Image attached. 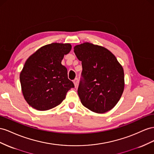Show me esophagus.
I'll return each mask as SVG.
<instances>
[{"label": "esophagus", "instance_id": "34e87169", "mask_svg": "<svg viewBox=\"0 0 154 154\" xmlns=\"http://www.w3.org/2000/svg\"><path fill=\"white\" fill-rule=\"evenodd\" d=\"M73 83H74V85H75V87H77V85H78V78H76V79H74V81H73Z\"/></svg>", "mask_w": 154, "mask_h": 154}]
</instances>
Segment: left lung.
I'll list each match as a JSON object with an SVG mask.
<instances>
[{
	"instance_id": "1",
	"label": "left lung",
	"mask_w": 154,
	"mask_h": 154,
	"mask_svg": "<svg viewBox=\"0 0 154 154\" xmlns=\"http://www.w3.org/2000/svg\"><path fill=\"white\" fill-rule=\"evenodd\" d=\"M74 52L82 61L84 80L79 84L78 94L83 106L97 113L110 111L124 91L122 66L109 50L97 45H77Z\"/></svg>"
}]
</instances>
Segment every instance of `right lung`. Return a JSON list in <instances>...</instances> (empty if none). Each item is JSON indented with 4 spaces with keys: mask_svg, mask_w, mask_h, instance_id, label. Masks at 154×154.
Returning a JSON list of instances; mask_svg holds the SVG:
<instances>
[{
    "mask_svg": "<svg viewBox=\"0 0 154 154\" xmlns=\"http://www.w3.org/2000/svg\"><path fill=\"white\" fill-rule=\"evenodd\" d=\"M72 48L70 43H53L41 47L26 60L20 82L26 102L38 111L55 107L74 85L68 79L61 60Z\"/></svg>",
    "mask_w": 154,
    "mask_h": 154,
    "instance_id": "right-lung-1",
    "label": "right lung"
}]
</instances>
